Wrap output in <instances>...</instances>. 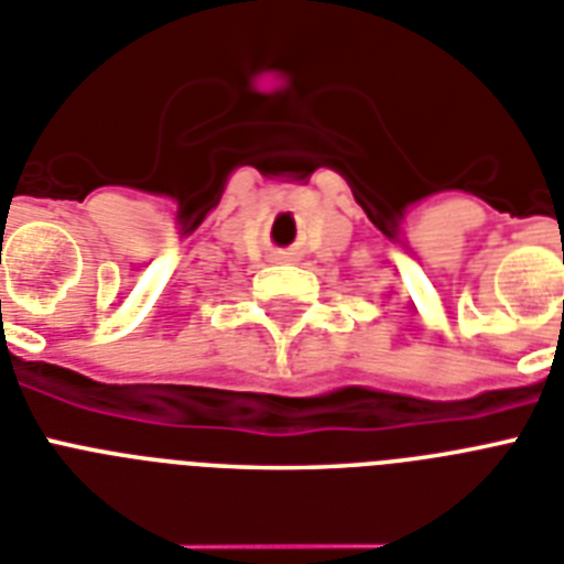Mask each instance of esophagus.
<instances>
[{"label": "esophagus", "instance_id": "esophagus-1", "mask_svg": "<svg viewBox=\"0 0 564 564\" xmlns=\"http://www.w3.org/2000/svg\"><path fill=\"white\" fill-rule=\"evenodd\" d=\"M274 260H290L286 254H274Z\"/></svg>", "mask_w": 564, "mask_h": 564}]
</instances>
